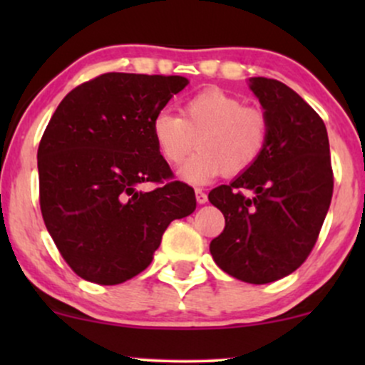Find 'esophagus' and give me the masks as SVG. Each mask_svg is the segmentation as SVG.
<instances>
[{
    "label": "esophagus",
    "instance_id": "obj_1",
    "mask_svg": "<svg viewBox=\"0 0 365 365\" xmlns=\"http://www.w3.org/2000/svg\"><path fill=\"white\" fill-rule=\"evenodd\" d=\"M195 199H197V202H199V204H206L207 202V194L204 190H200V188H197Z\"/></svg>",
    "mask_w": 365,
    "mask_h": 365
}]
</instances>
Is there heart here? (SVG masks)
<instances>
[{
	"label": "heart",
	"mask_w": 365,
	"mask_h": 365,
	"mask_svg": "<svg viewBox=\"0 0 365 365\" xmlns=\"http://www.w3.org/2000/svg\"><path fill=\"white\" fill-rule=\"evenodd\" d=\"M150 133L158 154L170 166L182 165L197 139L200 150L183 166L182 177L204 185L221 173L237 177L252 168L269 140V120L237 96L209 87L183 103L182 116L158 111Z\"/></svg>",
	"instance_id": "b5f03b06"
}]
</instances>
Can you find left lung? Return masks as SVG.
<instances>
[{"mask_svg":"<svg viewBox=\"0 0 365 365\" xmlns=\"http://www.w3.org/2000/svg\"><path fill=\"white\" fill-rule=\"evenodd\" d=\"M269 120V140L257 163L230 185L209 192L225 216L211 242L215 262L242 282L284 278L312 252L333 197L324 121L295 91L274 78H250Z\"/></svg>","mask_w":365,"mask_h":365,"instance_id":"8db88e82","label":"left lung"}]
</instances>
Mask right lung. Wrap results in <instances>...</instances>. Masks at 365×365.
Wrapping results in <instances>:
<instances>
[{"label": "right lung", "mask_w": 365, "mask_h": 365, "mask_svg": "<svg viewBox=\"0 0 365 365\" xmlns=\"http://www.w3.org/2000/svg\"><path fill=\"white\" fill-rule=\"evenodd\" d=\"M188 83L178 75L110 72L75 87L37 149L46 228L75 274L98 284L133 278L165 230L192 215L194 188L175 180L150 123ZM144 182L157 185L144 192Z\"/></svg>", "instance_id": "right-lung-1"}]
</instances>
